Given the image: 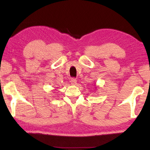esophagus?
<instances>
[{
  "label": "esophagus",
  "mask_w": 150,
  "mask_h": 150,
  "mask_svg": "<svg viewBox=\"0 0 150 150\" xmlns=\"http://www.w3.org/2000/svg\"><path fill=\"white\" fill-rule=\"evenodd\" d=\"M71 85H76V83H77V81H76V79H71Z\"/></svg>",
  "instance_id": "obj_1"
}]
</instances>
